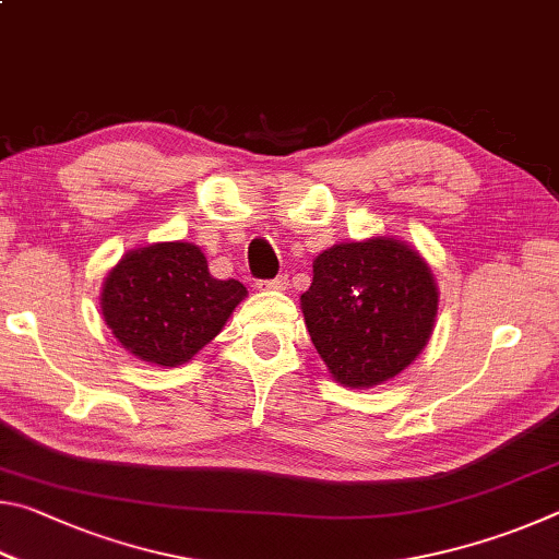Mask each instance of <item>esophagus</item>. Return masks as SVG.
Wrapping results in <instances>:
<instances>
[{
    "label": "esophagus",
    "instance_id": "obj_1",
    "mask_svg": "<svg viewBox=\"0 0 559 559\" xmlns=\"http://www.w3.org/2000/svg\"><path fill=\"white\" fill-rule=\"evenodd\" d=\"M259 290H286L288 288V276H276L271 281H259L257 283Z\"/></svg>",
    "mask_w": 559,
    "mask_h": 559
}]
</instances>
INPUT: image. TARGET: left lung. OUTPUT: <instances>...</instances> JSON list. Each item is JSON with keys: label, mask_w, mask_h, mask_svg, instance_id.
I'll return each instance as SVG.
<instances>
[{"label": "left lung", "mask_w": 559, "mask_h": 559, "mask_svg": "<svg viewBox=\"0 0 559 559\" xmlns=\"http://www.w3.org/2000/svg\"><path fill=\"white\" fill-rule=\"evenodd\" d=\"M300 310L330 377L370 390L394 380L427 347L439 286L414 246L370 236L318 253Z\"/></svg>", "instance_id": "1"}]
</instances>
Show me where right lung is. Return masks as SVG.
Instances as JSON below:
<instances>
[{
    "label": "right lung",
    "mask_w": 559,
    "mask_h": 559,
    "mask_svg": "<svg viewBox=\"0 0 559 559\" xmlns=\"http://www.w3.org/2000/svg\"><path fill=\"white\" fill-rule=\"evenodd\" d=\"M246 296L243 283L212 276L197 243L157 241L128 251L108 271L100 313L130 355L177 367L222 333Z\"/></svg>",
    "instance_id": "add662e5"
}]
</instances>
